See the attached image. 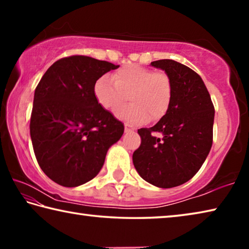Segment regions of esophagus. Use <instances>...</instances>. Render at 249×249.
I'll return each instance as SVG.
<instances>
[{
    "label": "esophagus",
    "instance_id": "esophagus-1",
    "mask_svg": "<svg viewBox=\"0 0 249 249\" xmlns=\"http://www.w3.org/2000/svg\"><path fill=\"white\" fill-rule=\"evenodd\" d=\"M124 127H125V132L126 133H128V132H132V130H134V127L132 125H129V124H127L126 123L125 125H124Z\"/></svg>",
    "mask_w": 249,
    "mask_h": 249
}]
</instances>
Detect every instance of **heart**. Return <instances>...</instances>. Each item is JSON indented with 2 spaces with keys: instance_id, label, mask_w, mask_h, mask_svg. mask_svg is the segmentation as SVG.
<instances>
[{
  "instance_id": "obj_1",
  "label": "heart",
  "mask_w": 249,
  "mask_h": 249,
  "mask_svg": "<svg viewBox=\"0 0 249 249\" xmlns=\"http://www.w3.org/2000/svg\"><path fill=\"white\" fill-rule=\"evenodd\" d=\"M101 107L115 111L128 98L129 103L115 112L117 119L140 125L147 121L157 122L169 109L172 83L165 72H154L144 67H123L111 75L100 78L93 88Z\"/></svg>"
}]
</instances>
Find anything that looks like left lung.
I'll use <instances>...</instances> for the list:
<instances>
[{
	"mask_svg": "<svg viewBox=\"0 0 249 249\" xmlns=\"http://www.w3.org/2000/svg\"><path fill=\"white\" fill-rule=\"evenodd\" d=\"M150 66L169 75L172 98L157 124L138 129L142 144L133 163L147 182L168 189L190 180L205 161L213 142L214 107L203 80L189 67L171 59Z\"/></svg>",
	"mask_w": 249,
	"mask_h": 249,
	"instance_id": "left-lung-1",
	"label": "left lung"
}]
</instances>
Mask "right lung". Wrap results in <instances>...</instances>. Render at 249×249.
Instances as JSON below:
<instances>
[{
    "instance_id": "add662e5",
    "label": "right lung",
    "mask_w": 249,
    "mask_h": 249,
    "mask_svg": "<svg viewBox=\"0 0 249 249\" xmlns=\"http://www.w3.org/2000/svg\"><path fill=\"white\" fill-rule=\"evenodd\" d=\"M120 66L87 56H71L46 71L34 94L31 138L41 170L72 188L87 183L103 167L107 150L124 125L95 100V82Z\"/></svg>"
}]
</instances>
